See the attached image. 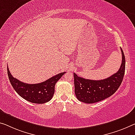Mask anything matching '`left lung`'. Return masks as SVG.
<instances>
[{
    "label": "left lung",
    "mask_w": 135,
    "mask_h": 135,
    "mask_svg": "<svg viewBox=\"0 0 135 135\" xmlns=\"http://www.w3.org/2000/svg\"><path fill=\"white\" fill-rule=\"evenodd\" d=\"M122 62L117 73L107 78L92 80L80 77L74 73L75 94L78 100L87 104L99 102L112 95L123 81L125 73L126 59L121 49Z\"/></svg>",
    "instance_id": "8db88e82"
}]
</instances>
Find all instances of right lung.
<instances>
[{
  "mask_svg": "<svg viewBox=\"0 0 135 135\" xmlns=\"http://www.w3.org/2000/svg\"><path fill=\"white\" fill-rule=\"evenodd\" d=\"M7 71L9 81L16 92L26 100L36 104L47 103L52 98L56 83L66 73L61 72L40 83L27 84L14 78L8 67Z\"/></svg>",
  "mask_w": 135,
  "mask_h": 135,
  "instance_id": "obj_1",
  "label": "right lung"
}]
</instances>
